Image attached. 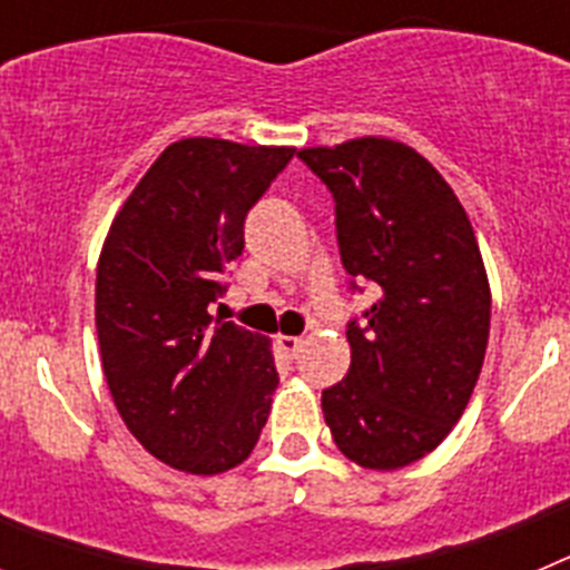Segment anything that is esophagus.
Segmentation results:
<instances>
[{
  "label": "esophagus",
  "instance_id": "34e87169",
  "mask_svg": "<svg viewBox=\"0 0 570 570\" xmlns=\"http://www.w3.org/2000/svg\"><path fill=\"white\" fill-rule=\"evenodd\" d=\"M276 345H279V351H282V354H288L291 360H294V356L299 354V351H302V340H299V336L279 334V336H276Z\"/></svg>",
  "mask_w": 570,
  "mask_h": 570
}]
</instances>
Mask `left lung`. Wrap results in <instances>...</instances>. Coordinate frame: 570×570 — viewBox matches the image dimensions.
I'll list each match as a JSON object with an SVG mask.
<instances>
[{"instance_id":"1","label":"left lung","mask_w":570,"mask_h":570,"mask_svg":"<svg viewBox=\"0 0 570 570\" xmlns=\"http://www.w3.org/2000/svg\"><path fill=\"white\" fill-rule=\"evenodd\" d=\"M336 203L342 265L376 285L351 367L322 391L336 448L371 471L431 454L460 422L485 360L491 285L465 208L411 145L356 136L296 154Z\"/></svg>"}]
</instances>
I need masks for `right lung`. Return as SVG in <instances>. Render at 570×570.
Instances as JSON below:
<instances>
[{"label": "right lung", "instance_id": "add662e5", "mask_svg": "<svg viewBox=\"0 0 570 570\" xmlns=\"http://www.w3.org/2000/svg\"><path fill=\"white\" fill-rule=\"evenodd\" d=\"M294 148L188 136L116 210L97 262V336L114 405L176 471L242 465L279 385L268 336L214 320L245 216Z\"/></svg>", "mask_w": 570, "mask_h": 570}]
</instances>
